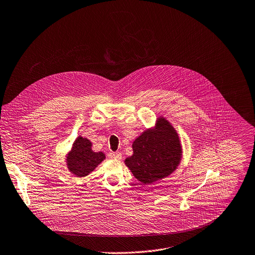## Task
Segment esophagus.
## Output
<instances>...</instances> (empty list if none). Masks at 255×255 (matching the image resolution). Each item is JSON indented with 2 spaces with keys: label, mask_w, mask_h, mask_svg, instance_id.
I'll use <instances>...</instances> for the list:
<instances>
[{
  "label": "esophagus",
  "mask_w": 255,
  "mask_h": 255,
  "mask_svg": "<svg viewBox=\"0 0 255 255\" xmlns=\"http://www.w3.org/2000/svg\"><path fill=\"white\" fill-rule=\"evenodd\" d=\"M109 157L112 158V159H118V160H120V159H122V153L119 152V151H116V152L112 151V152L109 153Z\"/></svg>",
  "instance_id": "esophagus-1"
}]
</instances>
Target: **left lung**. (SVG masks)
I'll return each mask as SVG.
<instances>
[{"mask_svg":"<svg viewBox=\"0 0 255 255\" xmlns=\"http://www.w3.org/2000/svg\"><path fill=\"white\" fill-rule=\"evenodd\" d=\"M132 154L125 164L142 184H151L170 175L182 157V145L173 126L159 116L152 128L143 130L132 142Z\"/></svg>","mask_w":255,"mask_h":255,"instance_id":"8db88e82","label":"left lung"}]
</instances>
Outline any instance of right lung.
Masks as SVG:
<instances>
[{"instance_id":"1","label":"right lung","mask_w":255,"mask_h":255,"mask_svg":"<svg viewBox=\"0 0 255 255\" xmlns=\"http://www.w3.org/2000/svg\"><path fill=\"white\" fill-rule=\"evenodd\" d=\"M106 159L103 151L93 150V143L87 137L79 135L66 155V164L74 176L85 177Z\"/></svg>"}]
</instances>
